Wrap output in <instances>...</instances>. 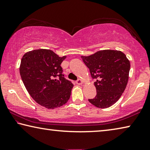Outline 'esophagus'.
Here are the masks:
<instances>
[{
	"label": "esophagus",
	"mask_w": 150,
	"mask_h": 150,
	"mask_svg": "<svg viewBox=\"0 0 150 150\" xmlns=\"http://www.w3.org/2000/svg\"><path fill=\"white\" fill-rule=\"evenodd\" d=\"M76 83L78 84V85H81V84L83 83V81H82V80H81V79H77V81H76Z\"/></svg>",
	"instance_id": "esophagus-1"
}]
</instances>
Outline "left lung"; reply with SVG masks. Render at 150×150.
Listing matches in <instances>:
<instances>
[{
    "label": "left lung",
    "instance_id": "8db88e82",
    "mask_svg": "<svg viewBox=\"0 0 150 150\" xmlns=\"http://www.w3.org/2000/svg\"><path fill=\"white\" fill-rule=\"evenodd\" d=\"M81 59L93 79L96 96L89 99L93 106L106 108L116 103L126 88L130 71V62L121 51L100 50Z\"/></svg>",
    "mask_w": 150,
    "mask_h": 150
}]
</instances>
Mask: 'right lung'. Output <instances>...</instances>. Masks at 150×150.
<instances>
[{"label":"right lung","instance_id":"obj_1","mask_svg":"<svg viewBox=\"0 0 150 150\" xmlns=\"http://www.w3.org/2000/svg\"><path fill=\"white\" fill-rule=\"evenodd\" d=\"M66 56L60 57L48 49L26 52L21 59L20 75L33 100L48 109L66 104L73 84L62 74L61 64Z\"/></svg>","mask_w":150,"mask_h":150}]
</instances>
